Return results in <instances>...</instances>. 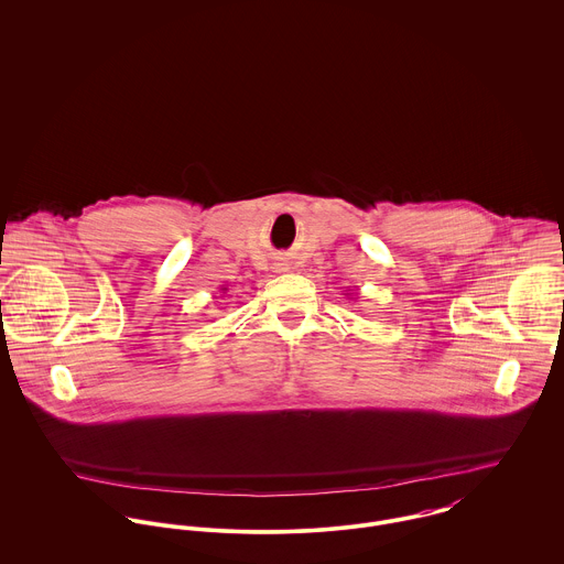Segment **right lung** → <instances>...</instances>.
Returning a JSON list of instances; mask_svg holds the SVG:
<instances>
[{
  "instance_id": "obj_1",
  "label": "right lung",
  "mask_w": 564,
  "mask_h": 564,
  "mask_svg": "<svg viewBox=\"0 0 564 564\" xmlns=\"http://www.w3.org/2000/svg\"><path fill=\"white\" fill-rule=\"evenodd\" d=\"M226 291H228V289H226V286H221V293H226Z\"/></svg>"
}]
</instances>
